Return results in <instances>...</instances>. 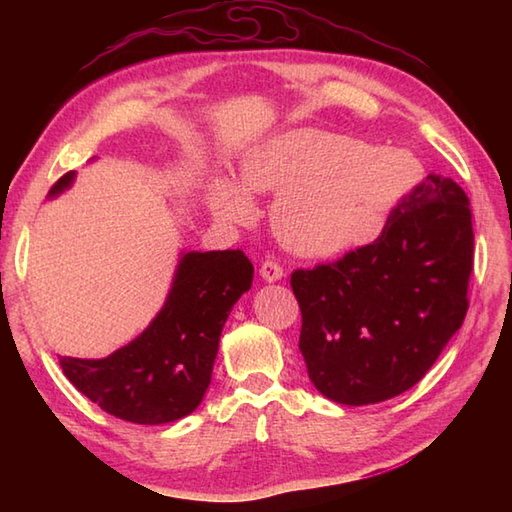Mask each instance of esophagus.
I'll return each mask as SVG.
<instances>
[{
    "label": "esophagus",
    "instance_id": "1",
    "mask_svg": "<svg viewBox=\"0 0 512 512\" xmlns=\"http://www.w3.org/2000/svg\"><path fill=\"white\" fill-rule=\"evenodd\" d=\"M259 275H262V279L268 281V284H273V281L284 279V268L273 262V259H266L262 268H259Z\"/></svg>",
    "mask_w": 512,
    "mask_h": 512
}]
</instances>
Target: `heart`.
<instances>
[{
    "mask_svg": "<svg viewBox=\"0 0 512 512\" xmlns=\"http://www.w3.org/2000/svg\"><path fill=\"white\" fill-rule=\"evenodd\" d=\"M242 187L213 184L211 204L224 220L253 213L250 193L277 191L273 226L281 242L310 257H330L372 244L389 213L420 180V162L405 149L292 129L264 140L242 162Z\"/></svg>",
    "mask_w": 512,
    "mask_h": 512,
    "instance_id": "heart-1",
    "label": "heart"
}]
</instances>
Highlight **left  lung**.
Instances as JSON below:
<instances>
[{
    "label": "left lung",
    "mask_w": 512,
    "mask_h": 512,
    "mask_svg": "<svg viewBox=\"0 0 512 512\" xmlns=\"http://www.w3.org/2000/svg\"><path fill=\"white\" fill-rule=\"evenodd\" d=\"M473 224L458 182L429 173L372 244L295 270L299 350L325 398L374 405L413 387L469 310Z\"/></svg>",
    "instance_id": "1"
}]
</instances>
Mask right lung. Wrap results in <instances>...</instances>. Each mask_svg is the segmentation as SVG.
I'll use <instances>...</instances> for the list:
<instances>
[{"instance_id":"1","label":"right lung","mask_w":512,"mask_h":512,"mask_svg":"<svg viewBox=\"0 0 512 512\" xmlns=\"http://www.w3.org/2000/svg\"><path fill=\"white\" fill-rule=\"evenodd\" d=\"M74 182L52 184L50 198ZM253 284L242 250L182 253L165 306L147 330L107 358L61 356L65 378L112 416L165 424L189 416L211 383L220 334L237 299Z\"/></svg>"}]
</instances>
